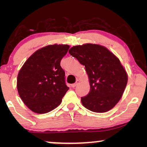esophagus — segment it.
I'll use <instances>...</instances> for the list:
<instances>
[{"label": "esophagus", "instance_id": "1", "mask_svg": "<svg viewBox=\"0 0 147 147\" xmlns=\"http://www.w3.org/2000/svg\"><path fill=\"white\" fill-rule=\"evenodd\" d=\"M79 83H80L79 80H76V83H74V84H71V87H72V88L76 87V86H78V84H79Z\"/></svg>", "mask_w": 147, "mask_h": 147}]
</instances>
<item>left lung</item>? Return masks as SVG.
Segmentation results:
<instances>
[{"label": "left lung", "mask_w": 147, "mask_h": 147, "mask_svg": "<svg viewBox=\"0 0 147 147\" xmlns=\"http://www.w3.org/2000/svg\"><path fill=\"white\" fill-rule=\"evenodd\" d=\"M69 53L85 66L89 77L90 90L81 98L83 106L98 113L111 110L121 98L128 81L120 60L106 47L96 44L74 46Z\"/></svg>", "instance_id": "obj_1"}]
</instances>
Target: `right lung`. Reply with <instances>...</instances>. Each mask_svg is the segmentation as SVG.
I'll return each instance as SVG.
<instances>
[{
  "instance_id": "right-lung-1",
  "label": "right lung",
  "mask_w": 147,
  "mask_h": 147,
  "mask_svg": "<svg viewBox=\"0 0 147 147\" xmlns=\"http://www.w3.org/2000/svg\"><path fill=\"white\" fill-rule=\"evenodd\" d=\"M69 46L51 45L35 51L17 77V90L24 104L37 114L47 113L61 103L69 88L60 62Z\"/></svg>"
}]
</instances>
